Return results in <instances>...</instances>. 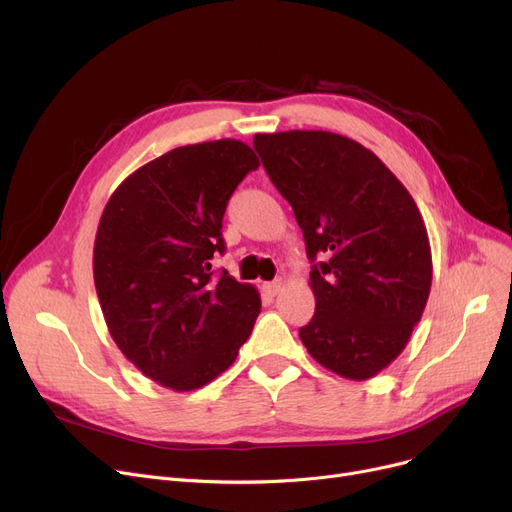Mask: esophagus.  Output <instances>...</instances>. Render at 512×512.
<instances>
[{
	"mask_svg": "<svg viewBox=\"0 0 512 512\" xmlns=\"http://www.w3.org/2000/svg\"><path fill=\"white\" fill-rule=\"evenodd\" d=\"M280 288H282V280L278 278V280H272V282H265L263 284V291L268 293L270 297H276L278 293H280Z\"/></svg>",
	"mask_w": 512,
	"mask_h": 512,
	"instance_id": "34e87169",
	"label": "esophagus"
}]
</instances>
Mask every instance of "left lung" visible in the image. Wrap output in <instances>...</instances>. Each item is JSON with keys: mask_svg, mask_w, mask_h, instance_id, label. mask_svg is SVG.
<instances>
[{"mask_svg": "<svg viewBox=\"0 0 512 512\" xmlns=\"http://www.w3.org/2000/svg\"><path fill=\"white\" fill-rule=\"evenodd\" d=\"M253 146L314 263L316 314L299 328L303 345L345 379H372L404 351L431 291L414 198L374 152L339 133H257Z\"/></svg>", "mask_w": 512, "mask_h": 512, "instance_id": "left-lung-1", "label": "left lung"}]
</instances>
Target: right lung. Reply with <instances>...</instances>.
Here are the masks:
<instances>
[{"label": "right lung", "mask_w": 512, "mask_h": 512, "mask_svg": "<svg viewBox=\"0 0 512 512\" xmlns=\"http://www.w3.org/2000/svg\"><path fill=\"white\" fill-rule=\"evenodd\" d=\"M251 146L173 148L113 192L94 244V282L110 337L148 379L173 391L211 383L236 360L261 311L257 288L211 268L221 221Z\"/></svg>", "instance_id": "right-lung-1"}]
</instances>
